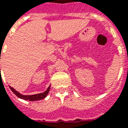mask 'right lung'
<instances>
[{
    "label": "right lung",
    "mask_w": 128,
    "mask_h": 128,
    "mask_svg": "<svg viewBox=\"0 0 128 128\" xmlns=\"http://www.w3.org/2000/svg\"><path fill=\"white\" fill-rule=\"evenodd\" d=\"M50 86H49L48 87V89L43 93L38 94H34V95H22V94H20L19 92H18L16 90H14L12 87L10 86V89L12 90V92L14 93L18 97L22 99H24V100H28V101H32V102H34V101H38V100H42L44 98L46 97L47 94H48L49 92V90H50Z\"/></svg>",
    "instance_id": "1"
}]
</instances>
